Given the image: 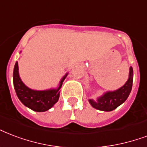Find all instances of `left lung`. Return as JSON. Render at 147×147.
Here are the masks:
<instances>
[{
  "label": "left lung",
  "instance_id": "obj_1",
  "mask_svg": "<svg viewBox=\"0 0 147 147\" xmlns=\"http://www.w3.org/2000/svg\"><path fill=\"white\" fill-rule=\"evenodd\" d=\"M133 68L130 67L128 80L124 84V86L116 91L106 92L102 96L98 97L96 100L89 99V103L91 104L93 108L98 110L106 112L114 110L121 104H123L129 96L133 86Z\"/></svg>",
  "mask_w": 147,
  "mask_h": 147
}]
</instances>
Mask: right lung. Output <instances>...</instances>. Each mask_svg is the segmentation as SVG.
Segmentation results:
<instances>
[{
  "label": "right lung",
  "instance_id": "obj_1",
  "mask_svg": "<svg viewBox=\"0 0 147 147\" xmlns=\"http://www.w3.org/2000/svg\"><path fill=\"white\" fill-rule=\"evenodd\" d=\"M68 73L61 78L57 88H51L48 90L38 91L28 88L23 83L19 76L18 63L16 61L13 72L14 87L18 97L24 106L35 112H45L51 109L58 102L60 96V88Z\"/></svg>",
  "mask_w": 147,
  "mask_h": 147
}]
</instances>
